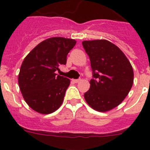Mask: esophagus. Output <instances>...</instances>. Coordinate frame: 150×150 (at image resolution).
<instances>
[{"label": "esophagus", "instance_id": "34e87169", "mask_svg": "<svg viewBox=\"0 0 150 150\" xmlns=\"http://www.w3.org/2000/svg\"><path fill=\"white\" fill-rule=\"evenodd\" d=\"M80 80H81V79H72V81L74 82V83H79V82L80 81Z\"/></svg>", "mask_w": 150, "mask_h": 150}]
</instances>
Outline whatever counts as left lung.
<instances>
[{
	"label": "left lung",
	"mask_w": 150,
	"mask_h": 150,
	"mask_svg": "<svg viewBox=\"0 0 150 150\" xmlns=\"http://www.w3.org/2000/svg\"><path fill=\"white\" fill-rule=\"evenodd\" d=\"M93 78L84 94L87 104L99 112L120 105L129 93L134 82L132 66L118 46L107 40L83 41Z\"/></svg>",
	"instance_id": "left-lung-1"
}]
</instances>
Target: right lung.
Segmentation results:
<instances>
[{
	"label": "right lung",
	"instance_id": "1",
	"mask_svg": "<svg viewBox=\"0 0 150 150\" xmlns=\"http://www.w3.org/2000/svg\"><path fill=\"white\" fill-rule=\"evenodd\" d=\"M76 43L68 38H49L36 46L24 59L18 86L28 105L36 112L49 114L62 105L71 81L55 71L66 64L67 54Z\"/></svg>",
	"mask_w": 150,
	"mask_h": 150
}]
</instances>
